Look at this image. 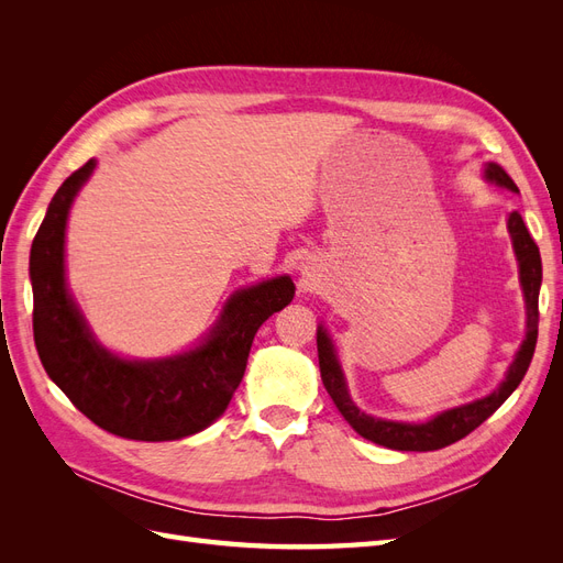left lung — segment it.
Returning a JSON list of instances; mask_svg holds the SVG:
<instances>
[{
    "instance_id": "obj_1",
    "label": "left lung",
    "mask_w": 563,
    "mask_h": 563,
    "mask_svg": "<svg viewBox=\"0 0 563 563\" xmlns=\"http://www.w3.org/2000/svg\"><path fill=\"white\" fill-rule=\"evenodd\" d=\"M486 180L496 183L507 190L519 192L515 180L505 174V168L498 164H486ZM507 230L512 236V246L519 261V279L523 288V300H526V338L515 356V362L509 364L505 380L493 389L488 397L476 399L470 404H463L457 408H449V411L434 416L428 422H395V420H383L373 418L360 408L354 406L347 391V383L343 376V368L338 364L333 340L327 333V329H317V352H319V371L323 387L331 395L335 408L340 411L356 434L373 441V444H380L395 451H437L455 444L463 437H467L472 430L479 428V424L490 418L498 408L505 404V399L512 395L523 380L528 364L533 360L536 343H538V296H540V282H542V261L540 251L533 242V236L528 234L523 218L519 211H512L507 216Z\"/></svg>"
}]
</instances>
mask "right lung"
<instances>
[{
    "label": "right lung",
    "mask_w": 563,
    "mask_h": 563,
    "mask_svg": "<svg viewBox=\"0 0 563 563\" xmlns=\"http://www.w3.org/2000/svg\"><path fill=\"white\" fill-rule=\"evenodd\" d=\"M89 159L67 178L30 251L35 310L32 329L48 378L98 428L135 441H174L201 432L223 416L240 387L261 323L294 300L291 277H275L236 291L201 345L155 362H131L93 338L65 286V225Z\"/></svg>",
    "instance_id": "1"
}]
</instances>
